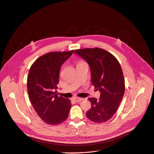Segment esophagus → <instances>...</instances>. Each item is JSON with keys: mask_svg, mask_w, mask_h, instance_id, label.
Wrapping results in <instances>:
<instances>
[{"mask_svg": "<svg viewBox=\"0 0 154 154\" xmlns=\"http://www.w3.org/2000/svg\"><path fill=\"white\" fill-rule=\"evenodd\" d=\"M74 100L76 102H77V103H79V102H80L81 101H82L84 100V98H79V97H75L74 98Z\"/></svg>", "mask_w": 154, "mask_h": 154, "instance_id": "esophagus-1", "label": "esophagus"}]
</instances>
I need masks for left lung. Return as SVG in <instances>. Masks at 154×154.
<instances>
[{"instance_id": "1", "label": "left lung", "mask_w": 154, "mask_h": 154, "mask_svg": "<svg viewBox=\"0 0 154 154\" xmlns=\"http://www.w3.org/2000/svg\"><path fill=\"white\" fill-rule=\"evenodd\" d=\"M74 53L87 61L91 83L100 91V99L88 98L91 107L86 112L87 117L96 123L105 122L115 115L125 94L121 67L113 55L103 49H77Z\"/></svg>"}]
</instances>
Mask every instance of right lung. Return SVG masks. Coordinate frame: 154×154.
Wrapping results in <instances>:
<instances>
[{
  "label": "right lung",
  "instance_id": "obj_1",
  "mask_svg": "<svg viewBox=\"0 0 154 154\" xmlns=\"http://www.w3.org/2000/svg\"><path fill=\"white\" fill-rule=\"evenodd\" d=\"M74 53L51 52L37 59L29 69L27 90L31 103L46 123L57 125L68 118L70 101L56 94L61 66Z\"/></svg>",
  "mask_w": 154,
  "mask_h": 154
}]
</instances>
